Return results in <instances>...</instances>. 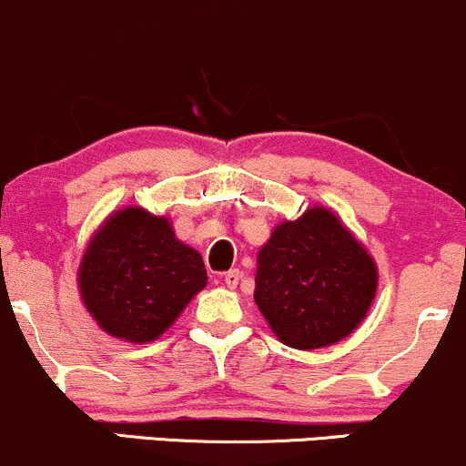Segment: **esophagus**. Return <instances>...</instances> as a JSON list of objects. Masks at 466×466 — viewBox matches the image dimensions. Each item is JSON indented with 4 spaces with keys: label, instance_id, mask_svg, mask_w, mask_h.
I'll return each instance as SVG.
<instances>
[{
    "label": "esophagus",
    "instance_id": "34e87169",
    "mask_svg": "<svg viewBox=\"0 0 466 466\" xmlns=\"http://www.w3.org/2000/svg\"><path fill=\"white\" fill-rule=\"evenodd\" d=\"M238 280H240V271L238 269H229V271H226V274H223V282H226V287H229V289L237 287Z\"/></svg>",
    "mask_w": 466,
    "mask_h": 466
}]
</instances>
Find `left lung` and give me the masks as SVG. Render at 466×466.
<instances>
[{
    "label": "left lung",
    "mask_w": 466,
    "mask_h": 466,
    "mask_svg": "<svg viewBox=\"0 0 466 466\" xmlns=\"http://www.w3.org/2000/svg\"><path fill=\"white\" fill-rule=\"evenodd\" d=\"M377 265L329 208L276 226L258 251L254 300L282 344L333 346L370 311Z\"/></svg>",
    "instance_id": "left-lung-1"
}]
</instances>
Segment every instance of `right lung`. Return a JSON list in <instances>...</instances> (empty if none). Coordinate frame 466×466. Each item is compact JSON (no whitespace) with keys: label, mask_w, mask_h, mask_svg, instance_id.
Masks as SVG:
<instances>
[{"label":"right lung","mask_w":466,"mask_h":466,"mask_svg":"<svg viewBox=\"0 0 466 466\" xmlns=\"http://www.w3.org/2000/svg\"><path fill=\"white\" fill-rule=\"evenodd\" d=\"M206 282L199 251L144 208L109 215L78 267L85 309L105 333L133 344L157 339Z\"/></svg>","instance_id":"obj_1"}]
</instances>
